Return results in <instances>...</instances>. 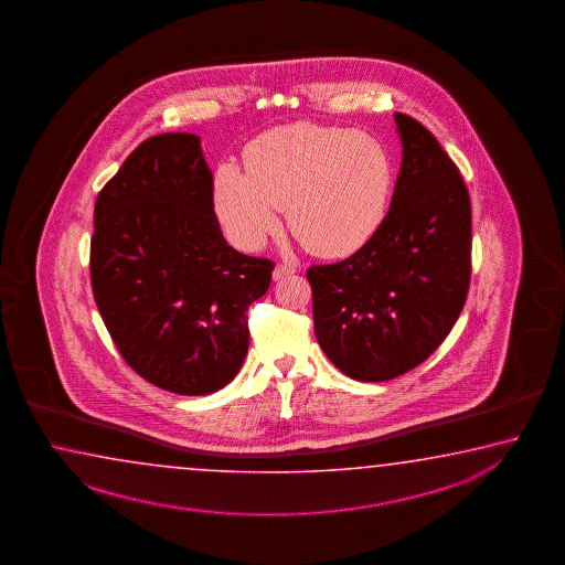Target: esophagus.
Listing matches in <instances>:
<instances>
[{"label":"esophagus","mask_w":565,"mask_h":565,"mask_svg":"<svg viewBox=\"0 0 565 565\" xmlns=\"http://www.w3.org/2000/svg\"><path fill=\"white\" fill-rule=\"evenodd\" d=\"M288 275H295V267H290V265H277L275 270H273V280L277 282V280H282V278L288 277Z\"/></svg>","instance_id":"1"}]
</instances>
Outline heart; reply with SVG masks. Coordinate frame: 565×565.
Here are the masks:
<instances>
[{"mask_svg": "<svg viewBox=\"0 0 565 565\" xmlns=\"http://www.w3.org/2000/svg\"><path fill=\"white\" fill-rule=\"evenodd\" d=\"M392 186L391 157L376 137L298 121L248 145L245 173L216 169V215L236 245L253 250L287 209L290 231L312 255L342 258L384 223Z\"/></svg>", "mask_w": 565, "mask_h": 565, "instance_id": "1", "label": "heart"}]
</instances>
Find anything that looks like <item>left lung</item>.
<instances>
[{
    "label": "left lung",
    "instance_id": "1",
    "mask_svg": "<svg viewBox=\"0 0 565 565\" xmlns=\"http://www.w3.org/2000/svg\"><path fill=\"white\" fill-rule=\"evenodd\" d=\"M402 163L388 215L352 257L308 268L315 334L350 379L416 369L448 337L470 287L472 209L436 137L394 114Z\"/></svg>",
    "mask_w": 565,
    "mask_h": 565
}]
</instances>
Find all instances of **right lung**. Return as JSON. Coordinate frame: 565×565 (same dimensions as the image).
Returning a JSON list of instances; mask_svg holds the SVG:
<instances>
[{
    "label": "right lung",
    "mask_w": 565,
    "mask_h": 565,
    "mask_svg": "<svg viewBox=\"0 0 565 565\" xmlns=\"http://www.w3.org/2000/svg\"><path fill=\"white\" fill-rule=\"evenodd\" d=\"M93 223V297L127 364L181 396L225 388L243 366L246 310L267 292L273 263L226 245L201 137L139 145L103 186Z\"/></svg>",
    "instance_id": "1"
}]
</instances>
